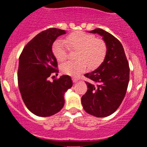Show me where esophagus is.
Masks as SVG:
<instances>
[{"label":"esophagus","instance_id":"esophagus-1","mask_svg":"<svg viewBox=\"0 0 147 147\" xmlns=\"http://www.w3.org/2000/svg\"><path fill=\"white\" fill-rule=\"evenodd\" d=\"M72 81L74 82V83H75V82H77L78 80V78H72Z\"/></svg>","mask_w":147,"mask_h":147}]
</instances>
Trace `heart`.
<instances>
[{"instance_id":"1","label":"heart","mask_w":147,"mask_h":147,"mask_svg":"<svg viewBox=\"0 0 147 147\" xmlns=\"http://www.w3.org/2000/svg\"><path fill=\"white\" fill-rule=\"evenodd\" d=\"M64 42L70 50L77 51L75 61H67L61 65L64 74L78 76L88 68L90 70L97 69L105 61L107 46L101 39L94 35L82 31H77L67 35ZM52 53L59 61H63L67 56V49L61 40H56L52 46Z\"/></svg>"}]
</instances>
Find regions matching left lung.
I'll return each instance as SVG.
<instances>
[{
	"label": "left lung",
	"mask_w": 147,
	"mask_h": 147,
	"mask_svg": "<svg viewBox=\"0 0 147 147\" xmlns=\"http://www.w3.org/2000/svg\"><path fill=\"white\" fill-rule=\"evenodd\" d=\"M102 37L107 46L105 61L96 70L85 74L88 90L81 103L87 113L105 117L117 110L121 105L129 82V64L121 42L102 29L90 31Z\"/></svg>",
	"instance_id": "left-lung-1"
}]
</instances>
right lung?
<instances>
[{"mask_svg": "<svg viewBox=\"0 0 147 147\" xmlns=\"http://www.w3.org/2000/svg\"><path fill=\"white\" fill-rule=\"evenodd\" d=\"M65 30L50 28L40 32L23 49L19 59L18 85L27 109L39 117H49L59 112L64 105V94L72 86L69 75H62L51 82L56 74L57 61L52 45Z\"/></svg>", "mask_w": 147, "mask_h": 147, "instance_id": "1", "label": "right lung"}]
</instances>
